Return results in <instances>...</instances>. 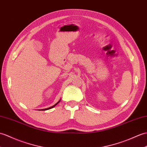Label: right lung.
<instances>
[{"label":"right lung","instance_id":"obj_1","mask_svg":"<svg viewBox=\"0 0 147 147\" xmlns=\"http://www.w3.org/2000/svg\"><path fill=\"white\" fill-rule=\"evenodd\" d=\"M60 101H61V100H59V101H57V103L54 105H53V106H52V107H49V108H45V109H41V110H42V111H44V110H49V109H51V108H54V107H56V106L60 102Z\"/></svg>","mask_w":147,"mask_h":147}]
</instances>
